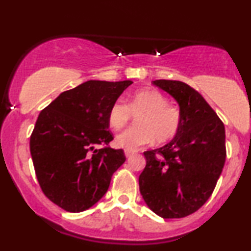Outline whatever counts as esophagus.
<instances>
[{"label": "esophagus", "instance_id": "1", "mask_svg": "<svg viewBox=\"0 0 251 251\" xmlns=\"http://www.w3.org/2000/svg\"><path fill=\"white\" fill-rule=\"evenodd\" d=\"M133 154V152H131V151H125V155L126 157H130Z\"/></svg>", "mask_w": 251, "mask_h": 251}]
</instances>
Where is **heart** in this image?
<instances>
[{"mask_svg": "<svg viewBox=\"0 0 251 251\" xmlns=\"http://www.w3.org/2000/svg\"><path fill=\"white\" fill-rule=\"evenodd\" d=\"M132 115L136 126L123 130L115 136V146L126 151H136L146 144L167 142L176 135L180 126V113L170 106L168 99L155 89H144L129 99L128 105L121 99L113 102L108 112L112 128L121 129Z\"/></svg>", "mask_w": 251, "mask_h": 251, "instance_id": "1", "label": "heart"}]
</instances>
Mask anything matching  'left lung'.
Instances as JSON below:
<instances>
[{"instance_id":"1","label":"left lung","mask_w":251,"mask_h":251,"mask_svg":"<svg viewBox=\"0 0 251 251\" xmlns=\"http://www.w3.org/2000/svg\"><path fill=\"white\" fill-rule=\"evenodd\" d=\"M153 84L177 101L180 126L169 143L144 153L140 194L160 217H186L207 202L221 176L226 159L225 128L188 84L173 80H155Z\"/></svg>"}]
</instances>
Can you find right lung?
Here are the masks:
<instances>
[{
    "instance_id": "obj_1",
    "label": "right lung",
    "mask_w": 251,
    "mask_h": 251,
    "mask_svg": "<svg viewBox=\"0 0 251 251\" xmlns=\"http://www.w3.org/2000/svg\"><path fill=\"white\" fill-rule=\"evenodd\" d=\"M132 82H84L64 91L40 113L30 136L34 169L46 197L70 212L91 208L104 197L125 163L108 145V112Z\"/></svg>"
}]
</instances>
